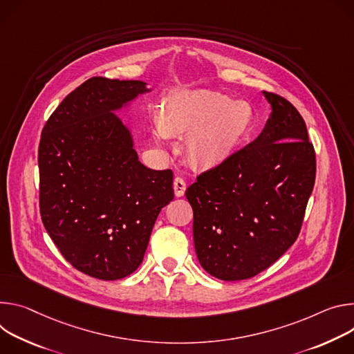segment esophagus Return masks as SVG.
Segmentation results:
<instances>
[{
  "label": "esophagus",
  "instance_id": "34e87169",
  "mask_svg": "<svg viewBox=\"0 0 354 354\" xmlns=\"http://www.w3.org/2000/svg\"><path fill=\"white\" fill-rule=\"evenodd\" d=\"M173 188H174V194L176 197H181L185 192V181L181 177H176L173 181Z\"/></svg>",
  "mask_w": 354,
  "mask_h": 354
}]
</instances>
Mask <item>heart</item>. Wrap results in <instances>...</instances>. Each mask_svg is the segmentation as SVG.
I'll use <instances>...</instances> for the list:
<instances>
[{"label":"heart","mask_w":354,"mask_h":354,"mask_svg":"<svg viewBox=\"0 0 354 354\" xmlns=\"http://www.w3.org/2000/svg\"><path fill=\"white\" fill-rule=\"evenodd\" d=\"M250 121V109L242 101L209 90H185L171 94L163 104L160 124L153 136L189 135L188 159L200 167L222 162Z\"/></svg>","instance_id":"b5f03b06"}]
</instances>
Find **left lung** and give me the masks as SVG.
<instances>
[{
	"instance_id": "8db88e82",
	"label": "left lung",
	"mask_w": 354,
	"mask_h": 354,
	"mask_svg": "<svg viewBox=\"0 0 354 354\" xmlns=\"http://www.w3.org/2000/svg\"><path fill=\"white\" fill-rule=\"evenodd\" d=\"M271 113L263 132L201 173L185 197L203 268L223 281L254 277L297 241L317 160L297 108L263 91Z\"/></svg>"
}]
</instances>
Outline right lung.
Here are the masks:
<instances>
[{
    "label": "right lung",
    "instance_id": "right-lung-1",
    "mask_svg": "<svg viewBox=\"0 0 354 354\" xmlns=\"http://www.w3.org/2000/svg\"><path fill=\"white\" fill-rule=\"evenodd\" d=\"M139 80L93 77L50 115L39 143V208L63 257L112 281L142 263L153 225L174 198L173 171L143 166L113 112L149 93Z\"/></svg>",
    "mask_w": 354,
    "mask_h": 354
}]
</instances>
